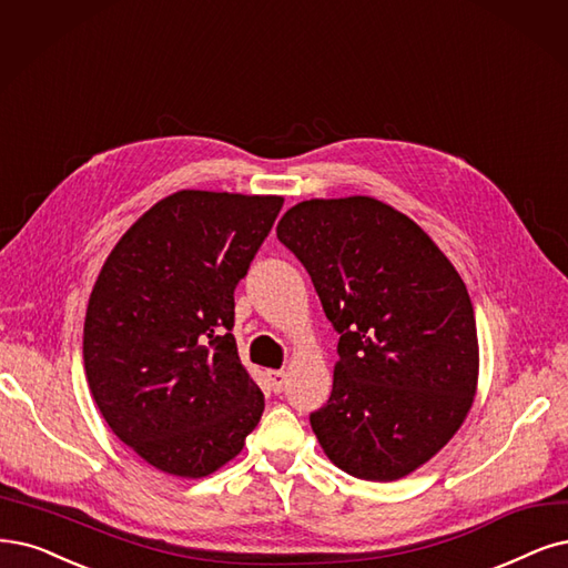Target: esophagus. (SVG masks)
Listing matches in <instances>:
<instances>
[{"instance_id":"obj_1","label":"esophagus","mask_w":568,"mask_h":568,"mask_svg":"<svg viewBox=\"0 0 568 568\" xmlns=\"http://www.w3.org/2000/svg\"><path fill=\"white\" fill-rule=\"evenodd\" d=\"M266 379H268V386L273 393H283V388H285V372L283 369L266 372Z\"/></svg>"}]
</instances>
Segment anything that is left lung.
Wrapping results in <instances>:
<instances>
[{
  "mask_svg": "<svg viewBox=\"0 0 568 568\" xmlns=\"http://www.w3.org/2000/svg\"><path fill=\"white\" fill-rule=\"evenodd\" d=\"M339 334L327 405L311 428L344 473L393 481L464 424L477 388L466 283L426 231L369 199H311L278 222Z\"/></svg>",
  "mask_w": 568,
  "mask_h": 568,
  "instance_id": "obj_1",
  "label": "left lung"
}]
</instances>
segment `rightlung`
<instances>
[{
    "instance_id": "obj_1",
    "label": "right lung",
    "mask_w": 568,
    "mask_h": 568,
    "mask_svg": "<svg viewBox=\"0 0 568 568\" xmlns=\"http://www.w3.org/2000/svg\"><path fill=\"white\" fill-rule=\"evenodd\" d=\"M281 196L184 189L159 201L104 262L83 323V369L121 443L178 477L234 458L264 412L241 365L234 290Z\"/></svg>"
}]
</instances>
